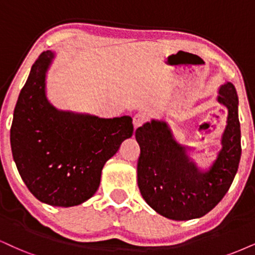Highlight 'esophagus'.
<instances>
[{
  "label": "esophagus",
  "instance_id": "34e87169",
  "mask_svg": "<svg viewBox=\"0 0 255 255\" xmlns=\"http://www.w3.org/2000/svg\"><path fill=\"white\" fill-rule=\"evenodd\" d=\"M144 122H145V118H144L143 116H140V115L134 116V117H133V128H134V131H136L137 128H139L140 127H142V125L144 124Z\"/></svg>",
  "mask_w": 255,
  "mask_h": 255
}]
</instances>
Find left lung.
<instances>
[{
  "mask_svg": "<svg viewBox=\"0 0 255 255\" xmlns=\"http://www.w3.org/2000/svg\"><path fill=\"white\" fill-rule=\"evenodd\" d=\"M216 100L228 110L221 149L208 169L190 157L189 146L175 139L168 122L151 119L137 128V180L143 199L159 215L175 221L199 219L224 199L241 157L239 98L234 85L219 87Z\"/></svg>",
  "mask_w": 255,
  "mask_h": 255,
  "instance_id": "obj_1",
  "label": "left lung"
}]
</instances>
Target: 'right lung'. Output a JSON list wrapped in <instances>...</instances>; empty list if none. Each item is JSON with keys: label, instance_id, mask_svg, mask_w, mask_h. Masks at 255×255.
<instances>
[{"label": "right lung", "instance_id": "right-lung-1", "mask_svg": "<svg viewBox=\"0 0 255 255\" xmlns=\"http://www.w3.org/2000/svg\"><path fill=\"white\" fill-rule=\"evenodd\" d=\"M55 52L31 66L14 110L10 145L22 181L37 200L73 207L96 194L105 163L133 133L128 116L99 118L60 110L47 97V74Z\"/></svg>", "mask_w": 255, "mask_h": 255}]
</instances>
